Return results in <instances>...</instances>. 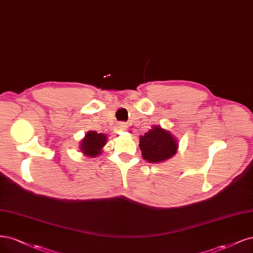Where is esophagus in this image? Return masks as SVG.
<instances>
[{"label": "esophagus", "mask_w": 253, "mask_h": 253, "mask_svg": "<svg viewBox=\"0 0 253 253\" xmlns=\"http://www.w3.org/2000/svg\"><path fill=\"white\" fill-rule=\"evenodd\" d=\"M118 130H119V131H121V132H125V131H127V130H128V126L125 123H120L118 125Z\"/></svg>", "instance_id": "obj_1"}]
</instances>
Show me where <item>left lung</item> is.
I'll list each match as a JSON object with an SVG mask.
<instances>
[{
    "mask_svg": "<svg viewBox=\"0 0 253 253\" xmlns=\"http://www.w3.org/2000/svg\"><path fill=\"white\" fill-rule=\"evenodd\" d=\"M178 148L177 138L169 130L159 125L140 136L142 157L149 163H162L172 158Z\"/></svg>",
    "mask_w": 253,
    "mask_h": 253,
    "instance_id": "left-lung-1",
    "label": "left lung"
}]
</instances>
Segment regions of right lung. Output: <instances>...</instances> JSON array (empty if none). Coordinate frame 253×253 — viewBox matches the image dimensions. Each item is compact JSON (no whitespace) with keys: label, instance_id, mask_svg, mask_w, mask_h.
I'll return each instance as SVG.
<instances>
[{"label":"right lung","instance_id":"add662e5","mask_svg":"<svg viewBox=\"0 0 253 253\" xmlns=\"http://www.w3.org/2000/svg\"><path fill=\"white\" fill-rule=\"evenodd\" d=\"M106 142L107 135L105 133H97L93 130H89L80 143V150L88 158L99 157L103 152Z\"/></svg>","mask_w":253,"mask_h":253}]
</instances>
